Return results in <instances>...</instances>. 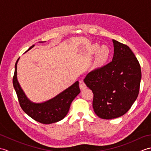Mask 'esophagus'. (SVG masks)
Instances as JSON below:
<instances>
[{"label": "esophagus", "mask_w": 151, "mask_h": 151, "mask_svg": "<svg viewBox=\"0 0 151 151\" xmlns=\"http://www.w3.org/2000/svg\"><path fill=\"white\" fill-rule=\"evenodd\" d=\"M79 87L81 90H83V89H85L87 88V86H86V84H85V82L84 81H81L79 82Z\"/></svg>", "instance_id": "esophagus-1"}]
</instances>
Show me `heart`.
Wrapping results in <instances>:
<instances>
[{
  "instance_id": "heart-1",
  "label": "heart",
  "mask_w": 151,
  "mask_h": 151,
  "mask_svg": "<svg viewBox=\"0 0 151 151\" xmlns=\"http://www.w3.org/2000/svg\"><path fill=\"white\" fill-rule=\"evenodd\" d=\"M91 52L92 53L97 52L96 56V63L98 64H102L106 61L110 54V50L106 45H103L100 47L99 45L95 43L91 47Z\"/></svg>"
}]
</instances>
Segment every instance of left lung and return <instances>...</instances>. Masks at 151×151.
Segmentation results:
<instances>
[{
	"label": "left lung",
	"instance_id": "8db88e82",
	"mask_svg": "<svg viewBox=\"0 0 151 151\" xmlns=\"http://www.w3.org/2000/svg\"><path fill=\"white\" fill-rule=\"evenodd\" d=\"M111 62L91 70L84 81L93 93V108L104 119L121 117L129 111L138 96L142 72L130 48L113 40Z\"/></svg>",
	"mask_w": 151,
	"mask_h": 151
}]
</instances>
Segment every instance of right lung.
I'll use <instances>...</instances> for the list:
<instances>
[{"mask_svg": "<svg viewBox=\"0 0 151 151\" xmlns=\"http://www.w3.org/2000/svg\"><path fill=\"white\" fill-rule=\"evenodd\" d=\"M34 46L30 47L28 50ZM19 59L15 65L13 84L22 110L33 119L43 124H51L63 119L68 113L72 101L81 92L79 82L76 81L52 99L42 103H34L27 97L17 81V64Z\"/></svg>", "mask_w": 151, "mask_h": 151, "instance_id": "obj_1", "label": "right lung"}]
</instances>
